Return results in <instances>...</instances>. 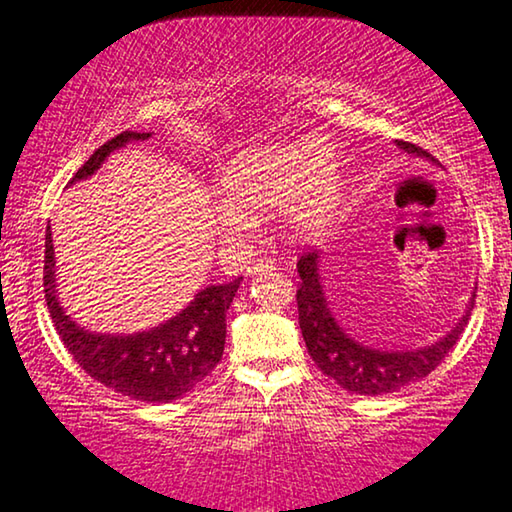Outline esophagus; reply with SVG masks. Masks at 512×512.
Instances as JSON below:
<instances>
[{
    "mask_svg": "<svg viewBox=\"0 0 512 512\" xmlns=\"http://www.w3.org/2000/svg\"><path fill=\"white\" fill-rule=\"evenodd\" d=\"M273 271H276V262H273V259H269V257L255 259V262L248 266L250 276H255V273H273Z\"/></svg>",
    "mask_w": 512,
    "mask_h": 512,
    "instance_id": "34e87169",
    "label": "esophagus"
}]
</instances>
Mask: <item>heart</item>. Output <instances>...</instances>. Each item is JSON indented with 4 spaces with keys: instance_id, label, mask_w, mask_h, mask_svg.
<instances>
[{
    "instance_id": "obj_1",
    "label": "heart",
    "mask_w": 512,
    "mask_h": 512,
    "mask_svg": "<svg viewBox=\"0 0 512 512\" xmlns=\"http://www.w3.org/2000/svg\"><path fill=\"white\" fill-rule=\"evenodd\" d=\"M345 201L341 157L320 136L236 155L220 171L208 211L225 239L253 229V215L280 206V222L297 239H315L334 225Z\"/></svg>"
}]
</instances>
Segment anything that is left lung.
I'll return each instance as SVG.
<instances>
[{
  "mask_svg": "<svg viewBox=\"0 0 512 512\" xmlns=\"http://www.w3.org/2000/svg\"><path fill=\"white\" fill-rule=\"evenodd\" d=\"M403 153L424 157L438 164L427 150L408 141H397ZM301 285L297 290L299 327L304 336L308 355L318 364L325 376L334 378L343 390L352 394H390L417 380L427 378L438 364L448 357L462 331L469 322L475 304V292H471L469 306L455 327H452L436 343L415 350H378L352 338L334 318L329 301L325 297L320 273V253H304L297 262Z\"/></svg>",
  "mask_w": 512,
  "mask_h": 512,
  "instance_id": "1",
  "label": "left lung"
}]
</instances>
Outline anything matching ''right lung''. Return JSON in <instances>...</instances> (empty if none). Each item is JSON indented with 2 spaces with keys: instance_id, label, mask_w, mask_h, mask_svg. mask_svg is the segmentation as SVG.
Here are the masks:
<instances>
[{
  "instance_id": "add662e5",
  "label": "right lung",
  "mask_w": 512,
  "mask_h": 512,
  "mask_svg": "<svg viewBox=\"0 0 512 512\" xmlns=\"http://www.w3.org/2000/svg\"><path fill=\"white\" fill-rule=\"evenodd\" d=\"M148 132H122L106 141L76 171L71 185L90 178L102 167L113 150L129 141H146ZM50 229V227H48ZM43 292L57 334L67 345L71 357L81 364L90 378L111 387L122 397L169 403L192 392L222 359L227 336V311L243 278L225 285H208L194 294L176 318L136 334H95L83 329L64 313L55 290V250L53 236L46 234V259H43Z\"/></svg>"
}]
</instances>
